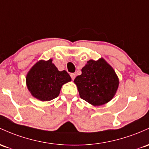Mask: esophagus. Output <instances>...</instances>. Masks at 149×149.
<instances>
[{
	"mask_svg": "<svg viewBox=\"0 0 149 149\" xmlns=\"http://www.w3.org/2000/svg\"><path fill=\"white\" fill-rule=\"evenodd\" d=\"M70 76H71V79L73 80V81L75 79V78H76V74H75V73H71V74H70Z\"/></svg>",
	"mask_w": 149,
	"mask_h": 149,
	"instance_id": "esophagus-1",
	"label": "esophagus"
}]
</instances>
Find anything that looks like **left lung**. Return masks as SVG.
Listing matches in <instances>:
<instances>
[{
  "label": "left lung",
  "mask_w": 149,
  "mask_h": 149,
  "mask_svg": "<svg viewBox=\"0 0 149 149\" xmlns=\"http://www.w3.org/2000/svg\"><path fill=\"white\" fill-rule=\"evenodd\" d=\"M75 78L80 97L95 106L108 102L115 95L119 79L115 71L103 58L89 60Z\"/></svg>",
  "instance_id": "obj_1"
}]
</instances>
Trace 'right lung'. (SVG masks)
Instances as JSON below:
<instances>
[{"mask_svg": "<svg viewBox=\"0 0 149 149\" xmlns=\"http://www.w3.org/2000/svg\"><path fill=\"white\" fill-rule=\"evenodd\" d=\"M71 81L66 71H59L52 60L40 61L28 72L26 78L31 94L42 101H49L59 95L61 86Z\"/></svg>", "mask_w": 149, "mask_h": 149, "instance_id": "add662e5", "label": "right lung"}]
</instances>
